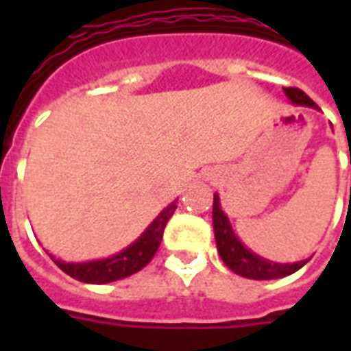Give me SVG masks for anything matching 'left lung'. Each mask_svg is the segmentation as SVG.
Segmentation results:
<instances>
[{"mask_svg": "<svg viewBox=\"0 0 351 351\" xmlns=\"http://www.w3.org/2000/svg\"><path fill=\"white\" fill-rule=\"evenodd\" d=\"M284 95L288 96V100L293 106H306L319 109L315 106V101L311 100L310 96L302 93L300 89L295 87H284ZM213 230H215V240H217V250H219L220 258L224 261V264L230 267L231 271L240 275V277L253 278V280H271V278H282L288 277L291 273L304 266L306 261L293 262V264H280V262L267 261L262 258L261 255H256L251 250H247L239 237L234 234L233 228L230 224L228 215L220 208V198L215 193L213 197Z\"/></svg>", "mask_w": 351, "mask_h": 351, "instance_id": "obj_1", "label": "left lung"}]
</instances>
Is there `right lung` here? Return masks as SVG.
Here are the masks:
<instances>
[{
	"instance_id": "1",
	"label": "right lung",
	"mask_w": 351,
	"mask_h": 351,
	"mask_svg": "<svg viewBox=\"0 0 351 351\" xmlns=\"http://www.w3.org/2000/svg\"><path fill=\"white\" fill-rule=\"evenodd\" d=\"M175 209L176 200L171 202L167 208L162 209L158 217L145 228V231L132 244L127 245L125 250H121L117 255L89 262H65L60 261V258H54L52 255L49 256L62 271H65L69 277L76 278L80 282H114V280H120V278H125L132 273L140 271L142 267H145L151 262V258L158 250L160 242H162L165 226L175 213Z\"/></svg>"
}]
</instances>
